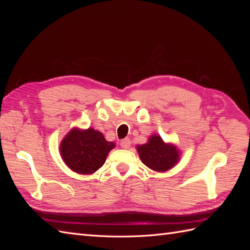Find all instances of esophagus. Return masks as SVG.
I'll return each instance as SVG.
<instances>
[{"label":"esophagus","instance_id":"obj_1","mask_svg":"<svg viewBox=\"0 0 250 250\" xmlns=\"http://www.w3.org/2000/svg\"><path fill=\"white\" fill-rule=\"evenodd\" d=\"M120 146L122 148H125V149H128V148L131 146V141H130L129 137H125V139L121 140L120 141Z\"/></svg>","mask_w":250,"mask_h":250}]
</instances>
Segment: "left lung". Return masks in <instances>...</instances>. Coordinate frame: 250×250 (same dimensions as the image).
Masks as SVG:
<instances>
[{
	"label": "left lung",
	"instance_id": "8db88e82",
	"mask_svg": "<svg viewBox=\"0 0 250 250\" xmlns=\"http://www.w3.org/2000/svg\"><path fill=\"white\" fill-rule=\"evenodd\" d=\"M142 162L157 172L172 168L178 161V151L173 145H167L160 136L152 135L147 144L137 146Z\"/></svg>",
	"mask_w": 250,
	"mask_h": 250
}]
</instances>
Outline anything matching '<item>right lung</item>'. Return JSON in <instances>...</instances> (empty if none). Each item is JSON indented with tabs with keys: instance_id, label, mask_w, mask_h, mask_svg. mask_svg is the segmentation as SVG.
Here are the masks:
<instances>
[{
	"instance_id": "right-lung-1",
	"label": "right lung",
	"mask_w": 250,
	"mask_h": 250,
	"mask_svg": "<svg viewBox=\"0 0 250 250\" xmlns=\"http://www.w3.org/2000/svg\"><path fill=\"white\" fill-rule=\"evenodd\" d=\"M115 147L104 135L94 129L72 130L60 145L63 160L72 171L92 174L103 166L108 152Z\"/></svg>"
}]
</instances>
